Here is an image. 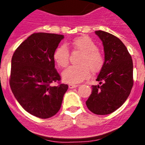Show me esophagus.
I'll list each match as a JSON object with an SVG mask.
<instances>
[{
	"instance_id": "esophagus-1",
	"label": "esophagus",
	"mask_w": 145,
	"mask_h": 145,
	"mask_svg": "<svg viewBox=\"0 0 145 145\" xmlns=\"http://www.w3.org/2000/svg\"><path fill=\"white\" fill-rule=\"evenodd\" d=\"M78 86V85H76V84H69V89H74V88H76Z\"/></svg>"
}]
</instances>
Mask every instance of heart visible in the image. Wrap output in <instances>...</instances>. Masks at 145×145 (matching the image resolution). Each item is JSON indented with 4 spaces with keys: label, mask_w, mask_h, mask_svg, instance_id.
Wrapping results in <instances>:
<instances>
[{
    "label": "heart",
    "mask_w": 145,
    "mask_h": 145,
    "mask_svg": "<svg viewBox=\"0 0 145 145\" xmlns=\"http://www.w3.org/2000/svg\"><path fill=\"white\" fill-rule=\"evenodd\" d=\"M69 47L74 50L83 53L80 63L82 65L71 66L63 72V78L69 83H80L91 76V69L97 72L104 65V59L97 50L95 43L87 36L75 38L69 43ZM53 59L60 67H66L69 64V51L67 47L61 46L57 48L53 54Z\"/></svg>",
    "instance_id": "obj_1"
}]
</instances>
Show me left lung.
Listing matches in <instances>:
<instances>
[{"instance_id": "1", "label": "left lung", "mask_w": 145, "mask_h": 145, "mask_svg": "<svg viewBox=\"0 0 145 145\" xmlns=\"http://www.w3.org/2000/svg\"><path fill=\"white\" fill-rule=\"evenodd\" d=\"M102 41L104 65L96 80L101 85H93L86 104L95 114H110L120 108L127 99L134 84L133 61L127 48L110 33L96 31Z\"/></svg>"}]
</instances>
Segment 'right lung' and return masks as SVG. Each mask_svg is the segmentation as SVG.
Wrapping results in <instances>:
<instances>
[{"label":"right lung","instance_id":"add662e5","mask_svg":"<svg viewBox=\"0 0 145 145\" xmlns=\"http://www.w3.org/2000/svg\"><path fill=\"white\" fill-rule=\"evenodd\" d=\"M64 38L62 35L33 33L16 50L11 59L9 84L25 110L48 119L59 112L67 84H61L53 54ZM59 84L53 86L54 83Z\"/></svg>","mask_w":145,"mask_h":145}]
</instances>
